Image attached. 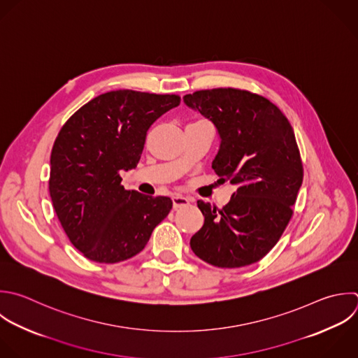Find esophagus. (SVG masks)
<instances>
[{
    "instance_id": "esophagus-1",
    "label": "esophagus",
    "mask_w": 358,
    "mask_h": 358,
    "mask_svg": "<svg viewBox=\"0 0 358 358\" xmlns=\"http://www.w3.org/2000/svg\"><path fill=\"white\" fill-rule=\"evenodd\" d=\"M172 201H173V208H182V207H186V206H189L190 203H193V199L178 194V196H173V197H172Z\"/></svg>"
}]
</instances>
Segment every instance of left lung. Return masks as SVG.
Segmentation results:
<instances>
[{"instance_id": "left-lung-1", "label": "left lung", "mask_w": 358, "mask_h": 358, "mask_svg": "<svg viewBox=\"0 0 358 358\" xmlns=\"http://www.w3.org/2000/svg\"><path fill=\"white\" fill-rule=\"evenodd\" d=\"M183 101L217 127L221 144L213 169L238 187L222 208L197 201L204 224L190 248L217 267L256 263L281 238L302 185L294 130L274 103L245 90H203Z\"/></svg>"}]
</instances>
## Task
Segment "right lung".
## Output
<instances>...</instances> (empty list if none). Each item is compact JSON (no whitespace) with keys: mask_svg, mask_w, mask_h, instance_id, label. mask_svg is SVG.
<instances>
[{"mask_svg":"<svg viewBox=\"0 0 358 358\" xmlns=\"http://www.w3.org/2000/svg\"><path fill=\"white\" fill-rule=\"evenodd\" d=\"M179 103V95L110 91L59 131L49 192L64 232L87 259L119 263L136 256L169 214V197L126 190L120 171L137 166L151 124Z\"/></svg>","mask_w":358,"mask_h":358,"instance_id":"obj_1","label":"right lung"}]
</instances>
